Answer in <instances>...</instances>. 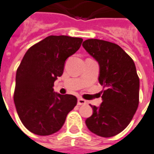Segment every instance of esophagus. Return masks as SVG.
I'll list each match as a JSON object with an SVG mask.
<instances>
[{
    "label": "esophagus",
    "mask_w": 154,
    "mask_h": 154,
    "mask_svg": "<svg viewBox=\"0 0 154 154\" xmlns=\"http://www.w3.org/2000/svg\"><path fill=\"white\" fill-rule=\"evenodd\" d=\"M87 103V102L85 100V99H83V98H78V100H77V104L79 106L82 105H85Z\"/></svg>",
    "instance_id": "esophagus-1"
}]
</instances>
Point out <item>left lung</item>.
<instances>
[{"label": "left lung", "instance_id": "1", "mask_svg": "<svg viewBox=\"0 0 154 154\" xmlns=\"http://www.w3.org/2000/svg\"><path fill=\"white\" fill-rule=\"evenodd\" d=\"M83 48L99 64L98 82L103 90L100 106L90 105L93 115L85 120L90 132L111 137L126 128L139 104L140 80L132 59L116 43L90 38Z\"/></svg>", "mask_w": 154, "mask_h": 154}]
</instances>
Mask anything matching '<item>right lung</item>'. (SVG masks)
<instances>
[{
	"mask_svg": "<svg viewBox=\"0 0 154 154\" xmlns=\"http://www.w3.org/2000/svg\"><path fill=\"white\" fill-rule=\"evenodd\" d=\"M83 39L51 35L28 49L16 73L14 101L26 128L36 135L58 132L67 115L77 105L72 94L54 92V82L64 72V63L80 48Z\"/></svg>",
	"mask_w": 154,
	"mask_h": 154,
	"instance_id": "1",
	"label": "right lung"
}]
</instances>
